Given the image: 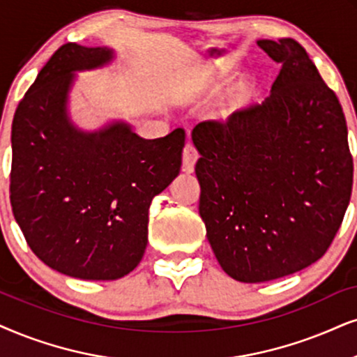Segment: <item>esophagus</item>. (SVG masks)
I'll return each instance as SVG.
<instances>
[{"instance_id":"esophagus-1","label":"esophagus","mask_w":357,"mask_h":357,"mask_svg":"<svg viewBox=\"0 0 357 357\" xmlns=\"http://www.w3.org/2000/svg\"><path fill=\"white\" fill-rule=\"evenodd\" d=\"M197 158H199V155H197V150L194 148L192 143H186V146H184L183 150V171L192 173Z\"/></svg>"}]
</instances>
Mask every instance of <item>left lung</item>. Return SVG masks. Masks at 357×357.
<instances>
[{
  "label": "left lung",
  "instance_id": "8db88e82",
  "mask_svg": "<svg viewBox=\"0 0 357 357\" xmlns=\"http://www.w3.org/2000/svg\"><path fill=\"white\" fill-rule=\"evenodd\" d=\"M257 44L282 64L270 96L191 133L207 241L224 272L243 283L287 277L321 259L353 191L336 93L295 39Z\"/></svg>",
  "mask_w": 357,
  "mask_h": 357
}]
</instances>
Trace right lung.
<instances>
[{
	"mask_svg": "<svg viewBox=\"0 0 357 357\" xmlns=\"http://www.w3.org/2000/svg\"><path fill=\"white\" fill-rule=\"evenodd\" d=\"M114 51L67 43L40 69L11 126V206L31 250L80 280H116L148 243L153 197L181 169L186 133L145 139L125 121L82 132L67 115L75 70L108 64Z\"/></svg>",
	"mask_w": 357,
	"mask_h": 357,
	"instance_id": "right-lung-1",
	"label": "right lung"
}]
</instances>
